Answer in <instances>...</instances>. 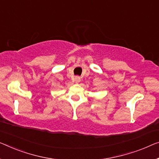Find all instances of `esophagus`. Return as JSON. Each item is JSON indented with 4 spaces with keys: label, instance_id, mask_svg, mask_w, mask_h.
<instances>
[{
    "label": "esophagus",
    "instance_id": "esophagus-1",
    "mask_svg": "<svg viewBox=\"0 0 159 159\" xmlns=\"http://www.w3.org/2000/svg\"><path fill=\"white\" fill-rule=\"evenodd\" d=\"M74 80H75V81L76 82V83H79L80 81V78L79 76H75Z\"/></svg>",
    "mask_w": 159,
    "mask_h": 159
}]
</instances>
